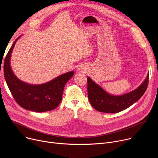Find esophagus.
I'll return each instance as SVG.
<instances>
[{"label": "esophagus", "instance_id": "1", "mask_svg": "<svg viewBox=\"0 0 158 158\" xmlns=\"http://www.w3.org/2000/svg\"><path fill=\"white\" fill-rule=\"evenodd\" d=\"M84 69H83V67H80L79 69V70H81V71H83L84 70H83Z\"/></svg>", "mask_w": 158, "mask_h": 158}]
</instances>
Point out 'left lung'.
I'll return each mask as SVG.
<instances>
[{
    "label": "left lung",
    "mask_w": 158,
    "mask_h": 158,
    "mask_svg": "<svg viewBox=\"0 0 158 158\" xmlns=\"http://www.w3.org/2000/svg\"><path fill=\"white\" fill-rule=\"evenodd\" d=\"M149 74L143 83L132 92L120 96L107 94L101 86L88 77V95L89 101L98 111L115 113L128 108L143 96L148 84Z\"/></svg>",
    "instance_id": "obj_1"
}]
</instances>
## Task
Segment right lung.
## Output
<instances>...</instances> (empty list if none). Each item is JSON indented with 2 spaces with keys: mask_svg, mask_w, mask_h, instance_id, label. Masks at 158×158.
I'll return each mask as SVG.
<instances>
[{
  "mask_svg": "<svg viewBox=\"0 0 158 158\" xmlns=\"http://www.w3.org/2000/svg\"><path fill=\"white\" fill-rule=\"evenodd\" d=\"M16 38L4 60L5 80L15 101L23 109L35 111H51L58 106L62 100L63 89L66 82L73 76V71L64 73L54 79L40 85H32L19 80L10 66V57Z\"/></svg>",
  "mask_w": 158,
  "mask_h": 158,
  "instance_id": "1",
  "label": "right lung"
}]
</instances>
